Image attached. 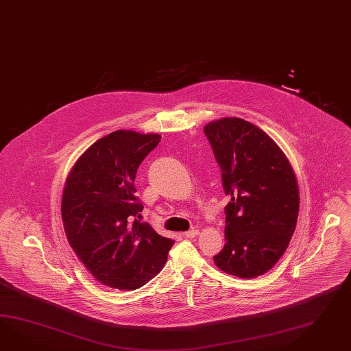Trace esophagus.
Masks as SVG:
<instances>
[{
    "label": "esophagus",
    "mask_w": 351,
    "mask_h": 351,
    "mask_svg": "<svg viewBox=\"0 0 351 351\" xmlns=\"http://www.w3.org/2000/svg\"><path fill=\"white\" fill-rule=\"evenodd\" d=\"M198 234H199V232H198L197 229H191L189 232L183 233V235H184L186 238H195Z\"/></svg>",
    "instance_id": "1"
}]
</instances>
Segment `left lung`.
<instances>
[{"instance_id":"left-lung-1","label":"left lung","mask_w":351,"mask_h":351,"mask_svg":"<svg viewBox=\"0 0 351 351\" xmlns=\"http://www.w3.org/2000/svg\"><path fill=\"white\" fill-rule=\"evenodd\" d=\"M221 169L225 242L215 265L251 279L271 270L288 248L299 213L297 178L278 145L242 118H223L204 128Z\"/></svg>"}]
</instances>
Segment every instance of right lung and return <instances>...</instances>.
<instances>
[{"label":"right lung","mask_w":351,"mask_h":351,"mask_svg":"<svg viewBox=\"0 0 351 351\" xmlns=\"http://www.w3.org/2000/svg\"><path fill=\"white\" fill-rule=\"evenodd\" d=\"M162 136L119 130L73 165L63 189V228L85 267L109 288L134 290L162 270L174 241L141 223L137 169Z\"/></svg>","instance_id":"add662e5"}]
</instances>
